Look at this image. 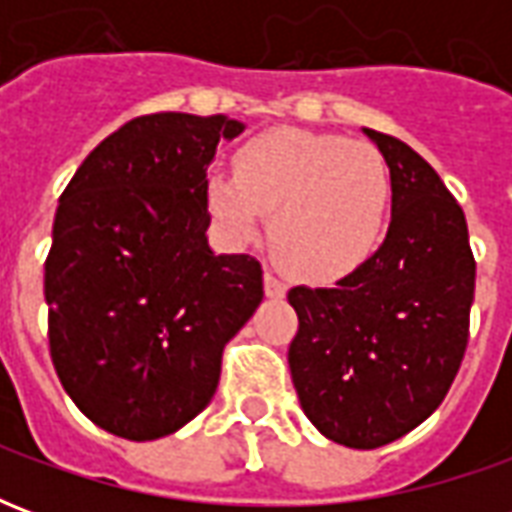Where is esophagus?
<instances>
[{
    "label": "esophagus",
    "mask_w": 512,
    "mask_h": 512,
    "mask_svg": "<svg viewBox=\"0 0 512 512\" xmlns=\"http://www.w3.org/2000/svg\"><path fill=\"white\" fill-rule=\"evenodd\" d=\"M263 288H266L268 299H282V296L288 293V285H285L274 271H266V274H263Z\"/></svg>",
    "instance_id": "34e87169"
}]
</instances>
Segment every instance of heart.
<instances>
[{"label":"heart","mask_w":512,"mask_h":512,"mask_svg":"<svg viewBox=\"0 0 512 512\" xmlns=\"http://www.w3.org/2000/svg\"><path fill=\"white\" fill-rule=\"evenodd\" d=\"M208 205L224 233L249 238L260 211L282 266L312 282L348 277L376 252L392 200L384 158L343 136L277 128L235 153V175L211 172Z\"/></svg>","instance_id":"1"}]
</instances>
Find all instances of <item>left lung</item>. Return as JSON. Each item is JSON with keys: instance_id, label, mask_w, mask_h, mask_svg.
Masks as SVG:
<instances>
[{"instance_id": "1", "label": "left lung", "mask_w": 512, "mask_h": 512, "mask_svg": "<svg viewBox=\"0 0 512 512\" xmlns=\"http://www.w3.org/2000/svg\"><path fill=\"white\" fill-rule=\"evenodd\" d=\"M389 167L392 222L334 288H293L288 348L301 408L326 439L376 450L441 406L458 376L474 299L461 205L417 150L365 128Z\"/></svg>"}]
</instances>
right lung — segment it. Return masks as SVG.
Masks as SVG:
<instances>
[{
	"instance_id": "add662e5",
	"label": "right lung",
	"mask_w": 512,
	"mask_h": 512,
	"mask_svg": "<svg viewBox=\"0 0 512 512\" xmlns=\"http://www.w3.org/2000/svg\"><path fill=\"white\" fill-rule=\"evenodd\" d=\"M244 123L158 112L84 158L54 216L49 351L84 417L120 439L169 436L211 403L222 351L263 301L252 255H213L208 164Z\"/></svg>"
}]
</instances>
